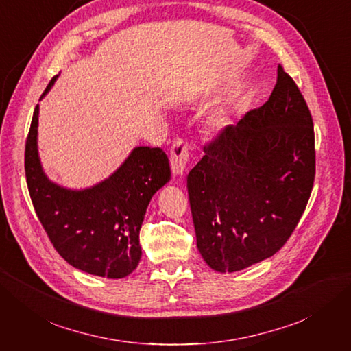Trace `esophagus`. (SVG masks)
I'll return each mask as SVG.
<instances>
[{
    "mask_svg": "<svg viewBox=\"0 0 351 351\" xmlns=\"http://www.w3.org/2000/svg\"><path fill=\"white\" fill-rule=\"evenodd\" d=\"M190 156V146L183 139H176L169 149V164L174 176H183Z\"/></svg>",
    "mask_w": 351,
    "mask_h": 351,
    "instance_id": "34e87169",
    "label": "esophagus"
}]
</instances>
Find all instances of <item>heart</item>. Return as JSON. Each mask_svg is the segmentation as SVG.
Returning <instances> with one entry per match:
<instances>
[{"label": "heart", "instance_id": "b5f03b06", "mask_svg": "<svg viewBox=\"0 0 351 351\" xmlns=\"http://www.w3.org/2000/svg\"><path fill=\"white\" fill-rule=\"evenodd\" d=\"M224 123H226L224 117H217V119H214V125H217V127H222L224 125Z\"/></svg>", "mask_w": 351, "mask_h": 351}]
</instances>
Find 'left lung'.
Listing matches in <instances>:
<instances>
[{"mask_svg":"<svg viewBox=\"0 0 351 351\" xmlns=\"http://www.w3.org/2000/svg\"><path fill=\"white\" fill-rule=\"evenodd\" d=\"M204 151L187 176L202 258L234 272L272 256L299 224L315 182L312 115L281 64L269 99Z\"/></svg>","mask_w":351,"mask_h":351,"instance_id":"obj_1","label":"left lung"}]
</instances>
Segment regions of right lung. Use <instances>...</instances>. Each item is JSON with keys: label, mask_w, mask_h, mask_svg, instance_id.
Returning a JSON list of instances; mask_svg holds the SVG:
<instances>
[{"label": "right lung", "mask_w": 351, "mask_h": 351, "mask_svg": "<svg viewBox=\"0 0 351 351\" xmlns=\"http://www.w3.org/2000/svg\"><path fill=\"white\" fill-rule=\"evenodd\" d=\"M51 79L40 98L54 84ZM36 105L25 149V173L36 217L52 246L71 267L98 277L123 278L142 256L139 231L147 205L171 177L161 147L139 146L102 183L69 190L51 183L38 156Z\"/></svg>", "instance_id": "1"}]
</instances>
